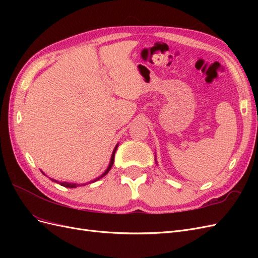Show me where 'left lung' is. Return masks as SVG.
<instances>
[{
	"label": "left lung",
	"instance_id": "left-lung-1",
	"mask_svg": "<svg viewBox=\"0 0 258 258\" xmlns=\"http://www.w3.org/2000/svg\"><path fill=\"white\" fill-rule=\"evenodd\" d=\"M155 160H156V159H155ZM156 161H157V160H156Z\"/></svg>",
	"mask_w": 258,
	"mask_h": 258
}]
</instances>
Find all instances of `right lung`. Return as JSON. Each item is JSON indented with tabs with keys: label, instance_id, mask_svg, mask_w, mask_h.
I'll return each mask as SVG.
<instances>
[{
	"label": "right lung",
	"instance_id": "obj_1",
	"mask_svg": "<svg viewBox=\"0 0 258 258\" xmlns=\"http://www.w3.org/2000/svg\"><path fill=\"white\" fill-rule=\"evenodd\" d=\"M117 146H118V144H117L116 146H115V148H114V151H113V153H112V156H111V160H110V163H108V167L106 168V170L104 171V172L101 174L99 177H97V178H95V179H92V181H90L89 183H93V182H96V181H98V179H100V178H102L103 176H105L107 173H108V171L111 170V168H112V166H113V163H114V156H115V152H116V150H117ZM42 173L43 174H45L43 171H42ZM52 182H57V183H59L61 186H64V187H68V188H76L77 186H84V185H87V184H76V183H68V182H58L57 179H53V178H50ZM88 183V184H89Z\"/></svg>",
	"mask_w": 258,
	"mask_h": 258
}]
</instances>
